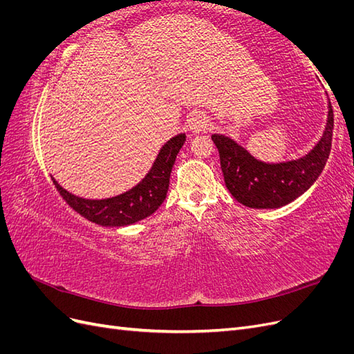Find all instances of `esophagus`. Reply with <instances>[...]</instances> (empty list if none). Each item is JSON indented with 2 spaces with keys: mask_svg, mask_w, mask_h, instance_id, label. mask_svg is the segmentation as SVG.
<instances>
[{
  "mask_svg": "<svg viewBox=\"0 0 354 354\" xmlns=\"http://www.w3.org/2000/svg\"><path fill=\"white\" fill-rule=\"evenodd\" d=\"M208 127H209V121L207 120L205 116H203V115H199V113H198V115H195V116L192 118V120L189 121V128H190V131H192V133H195V134L208 130Z\"/></svg>",
  "mask_w": 354,
  "mask_h": 354,
  "instance_id": "obj_1",
  "label": "esophagus"
}]
</instances>
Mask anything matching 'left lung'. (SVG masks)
I'll list each match as a JSON object with an SVG mask.
<instances>
[{
  "label": "left lung",
  "instance_id": "8db88e82",
  "mask_svg": "<svg viewBox=\"0 0 354 354\" xmlns=\"http://www.w3.org/2000/svg\"><path fill=\"white\" fill-rule=\"evenodd\" d=\"M334 113L328 102V118L322 137L307 155L285 162H263L233 138L212 134L220 153V165L230 195L242 205L274 209L291 203L313 186L330 152Z\"/></svg>",
  "mask_w": 354,
  "mask_h": 354
}]
</instances>
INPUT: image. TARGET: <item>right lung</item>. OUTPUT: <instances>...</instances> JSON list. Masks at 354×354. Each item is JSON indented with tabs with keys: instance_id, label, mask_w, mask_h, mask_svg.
<instances>
[{
	"instance_id": "1",
	"label": "right lung",
	"mask_w": 354,
	"mask_h": 354,
	"mask_svg": "<svg viewBox=\"0 0 354 354\" xmlns=\"http://www.w3.org/2000/svg\"><path fill=\"white\" fill-rule=\"evenodd\" d=\"M185 142V133L169 138L160 147L152 168L147 171L145 178L130 190L112 198L85 199L69 194L57 183L55 177H51V180L62 198L82 217L104 227L130 226V224L152 216L160 207V203L165 201L171 169H173L177 153Z\"/></svg>"
}]
</instances>
